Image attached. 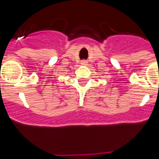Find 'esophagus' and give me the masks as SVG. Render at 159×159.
Masks as SVG:
<instances>
[{"instance_id": "34e87169", "label": "esophagus", "mask_w": 159, "mask_h": 159, "mask_svg": "<svg viewBox=\"0 0 159 159\" xmlns=\"http://www.w3.org/2000/svg\"><path fill=\"white\" fill-rule=\"evenodd\" d=\"M81 64H83V65H84V64H87L86 60H82V61H81Z\"/></svg>"}]
</instances>
